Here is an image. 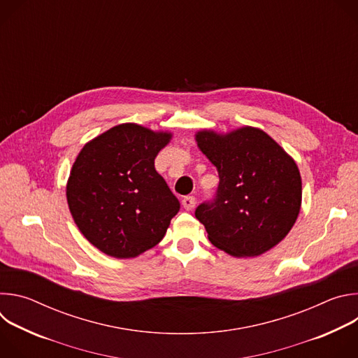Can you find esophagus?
<instances>
[{"instance_id": "esophagus-1", "label": "esophagus", "mask_w": 358, "mask_h": 358, "mask_svg": "<svg viewBox=\"0 0 358 358\" xmlns=\"http://www.w3.org/2000/svg\"><path fill=\"white\" fill-rule=\"evenodd\" d=\"M181 203H182V208H184L185 211H191V210L194 208V206H195V198L191 196V195L184 196L182 201H181Z\"/></svg>"}]
</instances>
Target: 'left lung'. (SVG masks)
<instances>
[{
  "instance_id": "obj_1",
  "label": "left lung",
  "mask_w": 358,
  "mask_h": 358,
  "mask_svg": "<svg viewBox=\"0 0 358 358\" xmlns=\"http://www.w3.org/2000/svg\"><path fill=\"white\" fill-rule=\"evenodd\" d=\"M195 141L220 176L217 198L195 210L210 242L231 257L253 258L283 241L301 207L300 171L283 147L252 126L202 129Z\"/></svg>"
}]
</instances>
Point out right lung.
I'll return each mask as SVG.
<instances>
[{"label": "right lung", "instance_id": "obj_1", "mask_svg": "<svg viewBox=\"0 0 358 358\" xmlns=\"http://www.w3.org/2000/svg\"><path fill=\"white\" fill-rule=\"evenodd\" d=\"M173 134L117 124L87 141L72 166L66 199L75 224L100 252L137 258L166 235L180 202L155 159Z\"/></svg>", "mask_w": 358, "mask_h": 358}]
</instances>
